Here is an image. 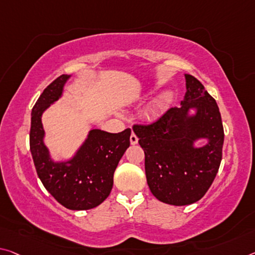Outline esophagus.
<instances>
[{
	"label": "esophagus",
	"instance_id": "esophagus-1",
	"mask_svg": "<svg viewBox=\"0 0 255 255\" xmlns=\"http://www.w3.org/2000/svg\"><path fill=\"white\" fill-rule=\"evenodd\" d=\"M130 144L131 145H135V144H137V142H138V138H137V136L134 134V132H131V135H130Z\"/></svg>",
	"mask_w": 255,
	"mask_h": 255
}]
</instances>
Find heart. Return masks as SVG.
Here are the masks:
<instances>
[{
    "label": "heart",
    "mask_w": 255,
    "mask_h": 255,
    "mask_svg": "<svg viewBox=\"0 0 255 255\" xmlns=\"http://www.w3.org/2000/svg\"><path fill=\"white\" fill-rule=\"evenodd\" d=\"M172 100V93L170 91H165L162 94L157 96L156 100L153 102L149 108L147 109V117L149 119H155L159 117L161 110H162L164 106H167L171 102Z\"/></svg>",
    "instance_id": "b5f03b06"
}]
</instances>
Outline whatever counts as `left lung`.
I'll return each mask as SVG.
<instances>
[{"label":"left lung","instance_id":"obj_1","mask_svg":"<svg viewBox=\"0 0 255 255\" xmlns=\"http://www.w3.org/2000/svg\"><path fill=\"white\" fill-rule=\"evenodd\" d=\"M180 107L156 123L134 126L145 153V173L153 195L163 203L188 205L208 192L219 169L224 127L216 100L195 77L185 74ZM203 140L205 144L197 146Z\"/></svg>","mask_w":255,"mask_h":255}]
</instances>
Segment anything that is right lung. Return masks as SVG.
<instances>
[{
    "label": "right lung",
    "instance_id": "1",
    "mask_svg": "<svg viewBox=\"0 0 255 255\" xmlns=\"http://www.w3.org/2000/svg\"><path fill=\"white\" fill-rule=\"evenodd\" d=\"M71 75H62L44 90L31 110L30 152L37 175L54 199L69 210H90L107 199L113 173L130 145L131 130L112 134L92 129L82 145L66 160H56L45 144L42 116L63 96Z\"/></svg>",
    "mask_w": 255,
    "mask_h": 255
}]
</instances>
